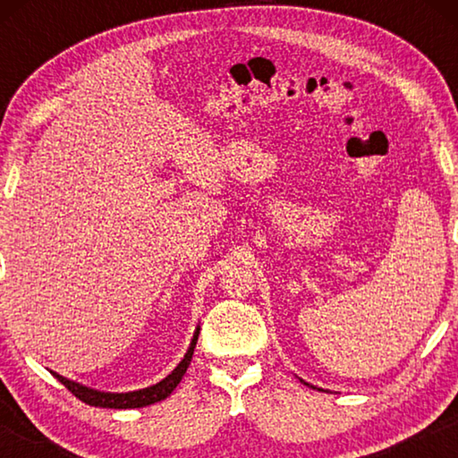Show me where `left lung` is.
Wrapping results in <instances>:
<instances>
[{
	"mask_svg": "<svg viewBox=\"0 0 458 458\" xmlns=\"http://www.w3.org/2000/svg\"><path fill=\"white\" fill-rule=\"evenodd\" d=\"M301 382H303V379H301ZM305 386H311V384H307V382H303ZM311 387H315V386H311ZM319 390H321V387H319Z\"/></svg>",
	"mask_w": 458,
	"mask_h": 458,
	"instance_id": "1",
	"label": "left lung"
}]
</instances>
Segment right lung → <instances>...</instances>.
I'll return each mask as SVG.
<instances>
[{
	"mask_svg": "<svg viewBox=\"0 0 458 458\" xmlns=\"http://www.w3.org/2000/svg\"><path fill=\"white\" fill-rule=\"evenodd\" d=\"M198 335H199V327H196V333H193V339L188 347V353L183 355V360L177 363V368L169 374L167 377L161 379V382L153 384L149 387H143V390H135V392H125V394H114V392H100V390H92V387L82 386L79 382H72L64 376L52 371V376L58 379L60 384H64L68 390H71L76 398L82 400L84 404L89 406H97V408H117V410H127V408H143L155 404V402L165 400L169 394L175 390V386L182 382V377L188 369L193 350H196L198 344Z\"/></svg>",
	"mask_w": 458,
	"mask_h": 458,
	"instance_id": "add662e5",
	"label": "right lung"
}]
</instances>
